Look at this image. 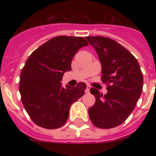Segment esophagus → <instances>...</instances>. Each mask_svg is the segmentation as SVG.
Here are the masks:
<instances>
[{
    "instance_id": "obj_1",
    "label": "esophagus",
    "mask_w": 156,
    "mask_h": 156,
    "mask_svg": "<svg viewBox=\"0 0 156 156\" xmlns=\"http://www.w3.org/2000/svg\"><path fill=\"white\" fill-rule=\"evenodd\" d=\"M90 86L88 85L87 87V90H86V93H90Z\"/></svg>"
}]
</instances>
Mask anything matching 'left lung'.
<instances>
[{
  "mask_svg": "<svg viewBox=\"0 0 156 156\" xmlns=\"http://www.w3.org/2000/svg\"><path fill=\"white\" fill-rule=\"evenodd\" d=\"M102 66L101 81L107 84L103 95L95 88L90 93L95 103L88 110L95 126L111 129L122 124L135 108L143 90V77L137 59L126 48L110 38L87 36Z\"/></svg>",
  "mask_w": 156,
  "mask_h": 156,
  "instance_id": "8db88e82",
  "label": "left lung"
}]
</instances>
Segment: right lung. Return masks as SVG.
<instances>
[{
  "label": "right lung",
  "instance_id": "add662e5",
  "mask_svg": "<svg viewBox=\"0 0 156 156\" xmlns=\"http://www.w3.org/2000/svg\"><path fill=\"white\" fill-rule=\"evenodd\" d=\"M89 44L83 37L57 36L37 49L26 61L19 81L21 100L37 126L53 129L66 124L73 102L84 95L86 83L61 87L64 73L71 70V61L78 49Z\"/></svg>",
  "mask_w": 156,
  "mask_h": 156
}]
</instances>
